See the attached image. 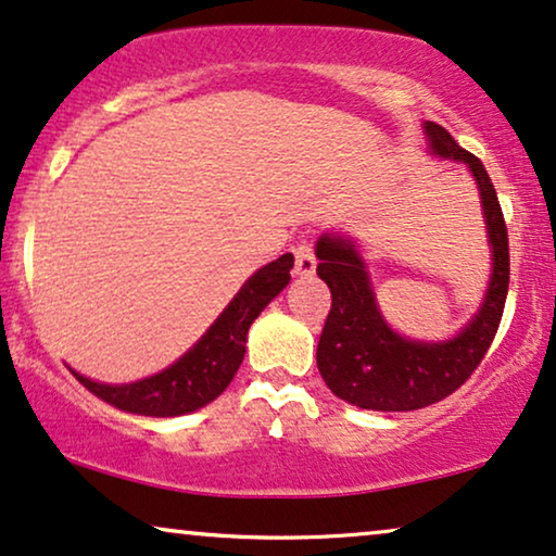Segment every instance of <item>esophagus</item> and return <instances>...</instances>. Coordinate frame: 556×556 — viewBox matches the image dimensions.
Instances as JSON below:
<instances>
[{
  "label": "esophagus",
  "instance_id": "34e87169",
  "mask_svg": "<svg viewBox=\"0 0 556 556\" xmlns=\"http://www.w3.org/2000/svg\"><path fill=\"white\" fill-rule=\"evenodd\" d=\"M315 264H318V258H315L311 243L302 241L294 245V274L298 277H311L315 271Z\"/></svg>",
  "mask_w": 556,
  "mask_h": 556
}]
</instances>
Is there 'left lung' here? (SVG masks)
I'll return each instance as SVG.
<instances>
[{"label":"left lung","mask_w":556,"mask_h":556,"mask_svg":"<svg viewBox=\"0 0 556 556\" xmlns=\"http://www.w3.org/2000/svg\"><path fill=\"white\" fill-rule=\"evenodd\" d=\"M424 128L433 156L467 164L480 187L484 226L493 245V274L482 307L454 339L410 341L395 333L379 313L367 266L354 241L330 233L318 238L315 256L320 262L315 271L333 298L318 341V369L336 397L367 410H418L459 390L488 354L508 298V228L493 181L482 161L462 149L446 128L435 123H424Z\"/></svg>","instance_id":"obj_1"}]
</instances>
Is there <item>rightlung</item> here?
Segmentation results:
<instances>
[{
    "mask_svg": "<svg viewBox=\"0 0 556 556\" xmlns=\"http://www.w3.org/2000/svg\"><path fill=\"white\" fill-rule=\"evenodd\" d=\"M292 264V254H285L254 271V277L245 279V285L230 300L226 311L217 315L207 333L179 362H174L159 375L130 384H102L72 369L74 377L91 395L121 407V410L136 413V416H185V413L213 403L241 367L251 323L290 285Z\"/></svg>",
    "mask_w": 556,
    "mask_h": 556,
    "instance_id": "obj_1",
    "label": "right lung"
}]
</instances>
